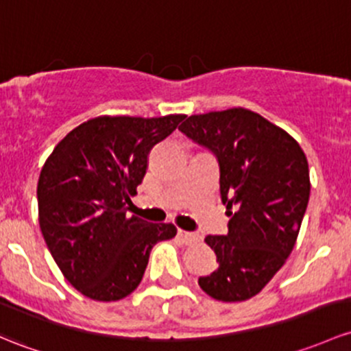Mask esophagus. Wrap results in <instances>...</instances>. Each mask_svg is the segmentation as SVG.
<instances>
[{"label":"esophagus","instance_id":"obj_1","mask_svg":"<svg viewBox=\"0 0 351 351\" xmlns=\"http://www.w3.org/2000/svg\"><path fill=\"white\" fill-rule=\"evenodd\" d=\"M178 239L183 243H195V242H198V235L193 234V232H186V230H178Z\"/></svg>","mask_w":351,"mask_h":351}]
</instances>
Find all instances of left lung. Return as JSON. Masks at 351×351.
<instances>
[{"mask_svg":"<svg viewBox=\"0 0 351 351\" xmlns=\"http://www.w3.org/2000/svg\"><path fill=\"white\" fill-rule=\"evenodd\" d=\"M178 129L219 161L230 217L227 235L205 237L219 267L198 284L213 300H249L296 243L311 190L308 160L284 129L242 108L190 116Z\"/></svg>","mask_w":351,"mask_h":351,"instance_id":"8db88e82","label":"left lung"}]
</instances>
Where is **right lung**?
Masks as SVG:
<instances>
[{
	"mask_svg": "<svg viewBox=\"0 0 351 351\" xmlns=\"http://www.w3.org/2000/svg\"><path fill=\"white\" fill-rule=\"evenodd\" d=\"M185 116H102L69 132L43 165L38 220L51 257L84 296L117 301L145 276L154 243L176 235L173 223L128 215L147 154Z\"/></svg>",
	"mask_w": 351,
	"mask_h": 351,
	"instance_id": "obj_1",
	"label": "right lung"
}]
</instances>
